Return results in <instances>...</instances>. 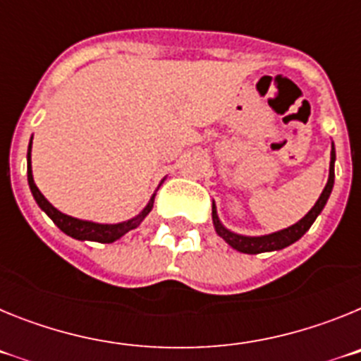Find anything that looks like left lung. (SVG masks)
<instances>
[{
    "label": "left lung",
    "mask_w": 361,
    "mask_h": 361,
    "mask_svg": "<svg viewBox=\"0 0 361 361\" xmlns=\"http://www.w3.org/2000/svg\"><path fill=\"white\" fill-rule=\"evenodd\" d=\"M334 161H336V153H334V146L331 149V164H329V178H327V184H325L322 195L318 197L317 204L312 206L311 212L300 219L296 224L289 226L286 229H280L276 233H269V235H262V237H244V235H238V233H233L229 229H226L220 222L219 215H216L215 202H213V226H215V231L219 233V237L224 238L233 250L240 251V253L247 255H258V253H266V251H279L291 245L293 242H296L298 238H302L305 235L309 228L312 226V222L317 220V216L320 215L324 206L327 204V199H329L331 191H333L334 184Z\"/></svg>",
    "instance_id": "left-lung-1"
}]
</instances>
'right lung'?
<instances>
[{
    "instance_id": "add662e5",
    "label": "right lung",
    "mask_w": 361,
    "mask_h": 361,
    "mask_svg": "<svg viewBox=\"0 0 361 361\" xmlns=\"http://www.w3.org/2000/svg\"><path fill=\"white\" fill-rule=\"evenodd\" d=\"M30 152H32V139L30 142H28V153H27V175H28V186H30L32 195H34V199H36L37 206H39V208L43 209L50 219H52L54 224L61 229L63 233H66L68 237L78 238V240H94V242H101V244H111V242H116L117 238H121L128 231L135 229L137 226L141 224L142 220H145V216L152 212L155 195H152L148 206H146L139 215L126 220V222H119V224H97V222H90V220L73 219V216L65 215V213H61L59 209L54 208L52 204L44 199L43 193L37 190L36 183H34V177H32Z\"/></svg>"
}]
</instances>
